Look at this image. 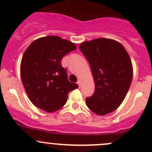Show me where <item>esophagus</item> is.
Instances as JSON below:
<instances>
[{
    "label": "esophagus",
    "mask_w": 152,
    "mask_h": 152,
    "mask_svg": "<svg viewBox=\"0 0 152 152\" xmlns=\"http://www.w3.org/2000/svg\"><path fill=\"white\" fill-rule=\"evenodd\" d=\"M77 85L79 86H81V80H78L77 82Z\"/></svg>",
    "instance_id": "obj_1"
}]
</instances>
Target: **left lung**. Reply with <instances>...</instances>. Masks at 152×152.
I'll use <instances>...</instances> for the list:
<instances>
[{"label":"left lung","mask_w":152,"mask_h":152,"mask_svg":"<svg viewBox=\"0 0 152 152\" xmlns=\"http://www.w3.org/2000/svg\"><path fill=\"white\" fill-rule=\"evenodd\" d=\"M80 49L91 69L95 91L86 99L89 109L99 115L116 110L124 99L133 75L125 48L113 39L99 38L83 42Z\"/></svg>","instance_id":"8db88e82"}]
</instances>
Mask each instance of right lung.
Masks as SVG:
<instances>
[{
    "label": "right lung",
    "mask_w": 152,
    "mask_h": 152,
    "mask_svg": "<svg viewBox=\"0 0 152 152\" xmlns=\"http://www.w3.org/2000/svg\"><path fill=\"white\" fill-rule=\"evenodd\" d=\"M77 48L74 43L57 36L34 41L22 58L20 75L31 102L39 108L52 113L66 104L69 92L78 86L70 83L61 60Z\"/></svg>",
    "instance_id": "add662e5"
}]
</instances>
